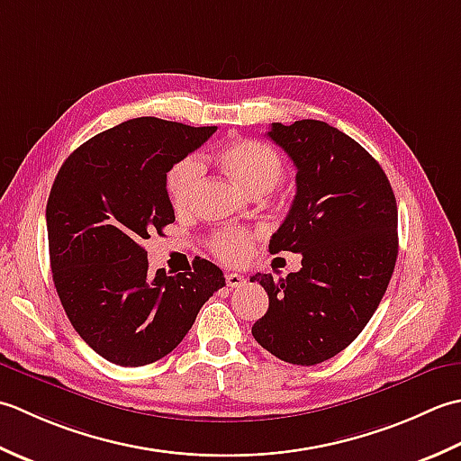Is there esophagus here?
<instances>
[{"label":"esophagus","mask_w":461,"mask_h":461,"mask_svg":"<svg viewBox=\"0 0 461 461\" xmlns=\"http://www.w3.org/2000/svg\"><path fill=\"white\" fill-rule=\"evenodd\" d=\"M227 286H230V288H239V286H242L244 283H247V278H244L242 275H239V272H229L227 276Z\"/></svg>","instance_id":"esophagus-1"}]
</instances>
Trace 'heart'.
Listing matches in <instances>:
<instances>
[{
    "instance_id": "heart-1",
    "label": "heart",
    "mask_w": 461,
    "mask_h": 461,
    "mask_svg": "<svg viewBox=\"0 0 461 461\" xmlns=\"http://www.w3.org/2000/svg\"><path fill=\"white\" fill-rule=\"evenodd\" d=\"M221 167L249 193H268L280 183L285 167L276 151L252 139L232 140L222 147L219 155ZM201 183V165L193 157H185L167 173V194L176 211L191 209ZM255 234L247 229L227 227L217 230L209 240L211 250L219 258L239 265L247 260Z\"/></svg>"
}]
</instances>
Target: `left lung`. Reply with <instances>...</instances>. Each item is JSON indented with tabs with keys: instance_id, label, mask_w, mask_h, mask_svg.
<instances>
[{
	"instance_id": "left-lung-1",
	"label": "left lung",
	"mask_w": 461,
	"mask_h": 461,
	"mask_svg": "<svg viewBox=\"0 0 461 461\" xmlns=\"http://www.w3.org/2000/svg\"><path fill=\"white\" fill-rule=\"evenodd\" d=\"M268 137L296 165V194L268 250L300 252L286 278L257 272L268 310L252 326L262 348L314 366L354 342L386 293L398 257V206L378 161L340 129L303 119Z\"/></svg>"
}]
</instances>
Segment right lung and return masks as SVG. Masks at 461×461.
<instances>
[{
    "mask_svg": "<svg viewBox=\"0 0 461 461\" xmlns=\"http://www.w3.org/2000/svg\"><path fill=\"white\" fill-rule=\"evenodd\" d=\"M214 131L131 119L75 149L55 176L45 211L55 290L77 334L113 364L135 368L173 352L224 286L204 258L151 275L140 247L175 221L167 173Z\"/></svg>",
    "mask_w": 461,
    "mask_h": 461,
    "instance_id": "obj_1",
    "label": "right lung"
}]
</instances>
